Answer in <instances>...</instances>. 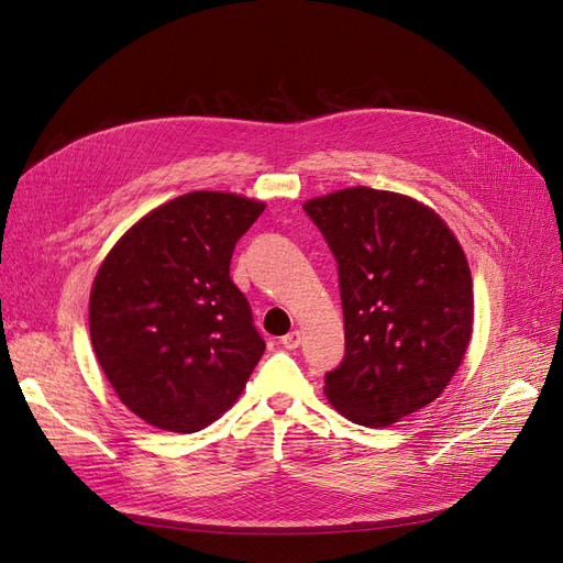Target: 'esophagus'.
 <instances>
[{"label":"esophagus","instance_id":"obj_1","mask_svg":"<svg viewBox=\"0 0 563 563\" xmlns=\"http://www.w3.org/2000/svg\"><path fill=\"white\" fill-rule=\"evenodd\" d=\"M300 332L298 330H294V332H288V334H284L282 336V344H284V349H288V351H294V349H298L300 346Z\"/></svg>","mask_w":563,"mask_h":563}]
</instances>
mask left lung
<instances>
[{
	"label": "left lung",
	"mask_w": 563,
	"mask_h": 563,
	"mask_svg": "<svg viewBox=\"0 0 563 563\" xmlns=\"http://www.w3.org/2000/svg\"><path fill=\"white\" fill-rule=\"evenodd\" d=\"M336 261L346 353L325 397L349 420L388 427L434 401L471 340L474 286L445 221L418 200L369 187L302 206Z\"/></svg>",
	"instance_id": "1"
}]
</instances>
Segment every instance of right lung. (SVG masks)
Returning a JSON list of instances; mask_svg holds the SVG:
<instances>
[{"label":"right lung","instance_id":"right-lung-1","mask_svg":"<svg viewBox=\"0 0 563 563\" xmlns=\"http://www.w3.org/2000/svg\"><path fill=\"white\" fill-rule=\"evenodd\" d=\"M265 210L191 191L145 214L101 263L89 336L126 409L168 432H198L246 386L265 351L231 279L238 240Z\"/></svg>","mask_w":563,"mask_h":563}]
</instances>
